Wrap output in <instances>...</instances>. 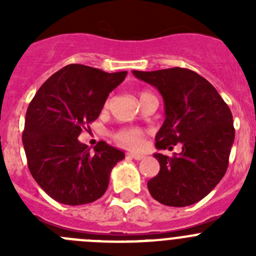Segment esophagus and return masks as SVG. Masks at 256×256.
Masks as SVG:
<instances>
[{
	"label": "esophagus",
	"mask_w": 256,
	"mask_h": 256,
	"mask_svg": "<svg viewBox=\"0 0 256 256\" xmlns=\"http://www.w3.org/2000/svg\"><path fill=\"white\" fill-rule=\"evenodd\" d=\"M126 155L130 156V158H132V159H134V160L144 159V155H142V154H126Z\"/></svg>",
	"instance_id": "esophagus-1"
}]
</instances>
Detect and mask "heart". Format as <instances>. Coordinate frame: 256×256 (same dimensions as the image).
Wrapping results in <instances>:
<instances>
[{
	"mask_svg": "<svg viewBox=\"0 0 256 256\" xmlns=\"http://www.w3.org/2000/svg\"><path fill=\"white\" fill-rule=\"evenodd\" d=\"M144 94H148V92H142L140 98ZM142 137H144L142 130L137 128H126L115 133V140L118 144H120L126 148H138L142 144Z\"/></svg>",
	"mask_w": 256,
	"mask_h": 256,
	"instance_id": "heart-1",
	"label": "heart"
}]
</instances>
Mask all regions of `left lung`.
<instances>
[{"label": "left lung", "instance_id": "left-lung-1", "mask_svg": "<svg viewBox=\"0 0 256 256\" xmlns=\"http://www.w3.org/2000/svg\"><path fill=\"white\" fill-rule=\"evenodd\" d=\"M133 76L158 88L165 120L155 136L158 150L182 151L173 158L154 154L160 164L148 182L151 196L166 206H188L212 192L224 177L234 141V118L216 88L183 68L138 72Z\"/></svg>", "mask_w": 256, "mask_h": 256}]
</instances>
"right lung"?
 <instances>
[{"label": "right lung", "mask_w": 256, "mask_h": 256, "mask_svg": "<svg viewBox=\"0 0 256 256\" xmlns=\"http://www.w3.org/2000/svg\"><path fill=\"white\" fill-rule=\"evenodd\" d=\"M126 76V72L70 64L52 74L29 104L22 132L28 168L54 200L90 204L108 190L112 169L126 155L104 141L91 152L78 137Z\"/></svg>", "instance_id": "1"}]
</instances>
